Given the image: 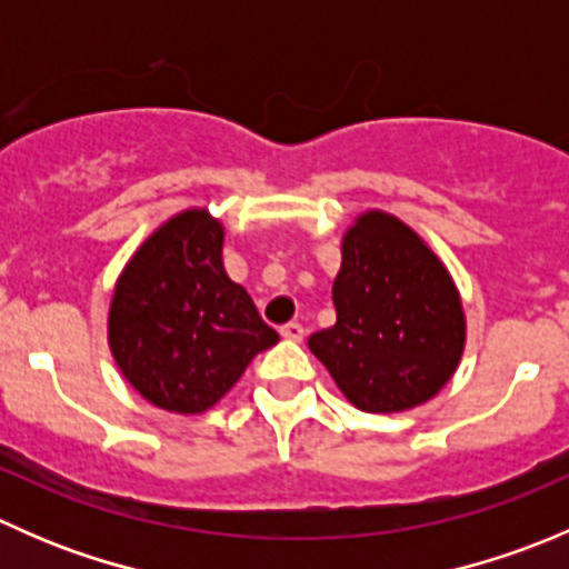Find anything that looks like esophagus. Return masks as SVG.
<instances>
[{"label":"esophagus","mask_w":569,"mask_h":569,"mask_svg":"<svg viewBox=\"0 0 569 569\" xmlns=\"http://www.w3.org/2000/svg\"><path fill=\"white\" fill-rule=\"evenodd\" d=\"M280 336H283L286 341H302V338H306V327L297 325V321H289V325L280 327Z\"/></svg>","instance_id":"1"}]
</instances>
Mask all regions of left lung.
<instances>
[{
	"mask_svg": "<svg viewBox=\"0 0 569 569\" xmlns=\"http://www.w3.org/2000/svg\"><path fill=\"white\" fill-rule=\"evenodd\" d=\"M336 325L308 347L358 410L401 412L455 377L465 349L462 297L446 263L407 222L363 211L341 242Z\"/></svg>",
	"mask_w": 569,
	"mask_h": 569,
	"instance_id": "obj_1",
	"label": "left lung"
}]
</instances>
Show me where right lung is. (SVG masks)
Returning a JSON list of instances; mask_svg holds the SVG:
<instances>
[{"instance_id": "1", "label": "right lung", "mask_w": 569, "mask_h": 569, "mask_svg": "<svg viewBox=\"0 0 569 569\" xmlns=\"http://www.w3.org/2000/svg\"><path fill=\"white\" fill-rule=\"evenodd\" d=\"M226 228L206 209L157 228L114 283L107 338L120 375L168 412L214 407L250 360L278 343L222 267Z\"/></svg>"}]
</instances>
